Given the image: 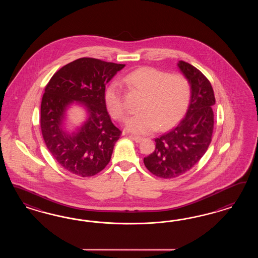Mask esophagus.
<instances>
[{
	"instance_id": "esophagus-1",
	"label": "esophagus",
	"mask_w": 258,
	"mask_h": 258,
	"mask_svg": "<svg viewBox=\"0 0 258 258\" xmlns=\"http://www.w3.org/2000/svg\"><path fill=\"white\" fill-rule=\"evenodd\" d=\"M131 139H133L134 142H136V143H140L143 141V138H141V137H138V136H131Z\"/></svg>"
}]
</instances>
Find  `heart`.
<instances>
[{
  "label": "heart",
  "instance_id": "obj_1",
  "mask_svg": "<svg viewBox=\"0 0 258 258\" xmlns=\"http://www.w3.org/2000/svg\"><path fill=\"white\" fill-rule=\"evenodd\" d=\"M125 82L144 94L140 112L127 118L125 127L136 134H148L157 126L164 130L183 116L191 97V85L182 75H170L152 67H142L128 74ZM109 113L118 120L126 113L123 93L117 83H111L105 92Z\"/></svg>",
  "mask_w": 258,
  "mask_h": 258
}]
</instances>
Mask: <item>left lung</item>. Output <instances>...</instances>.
<instances>
[{"label":"left lung","instance_id":"left-lung-1","mask_svg":"<svg viewBox=\"0 0 258 258\" xmlns=\"http://www.w3.org/2000/svg\"><path fill=\"white\" fill-rule=\"evenodd\" d=\"M178 67L191 85L187 111L180 124L155 139V150L144 158L153 175L172 179L188 171L204 155L212 141L216 99L210 81L193 65L180 60Z\"/></svg>","mask_w":258,"mask_h":258}]
</instances>
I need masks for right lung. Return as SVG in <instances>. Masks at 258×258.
Instances as JSON below:
<instances>
[{
    "label": "right lung",
    "mask_w": 258,
    "mask_h": 258,
    "mask_svg": "<svg viewBox=\"0 0 258 258\" xmlns=\"http://www.w3.org/2000/svg\"><path fill=\"white\" fill-rule=\"evenodd\" d=\"M125 64L81 57L63 66L45 87L40 106V128L47 149L65 170L91 177L109 164L122 132L112 124L105 103L106 84ZM87 118L75 132L64 128L66 111L74 101Z\"/></svg>",
    "instance_id": "1"
}]
</instances>
